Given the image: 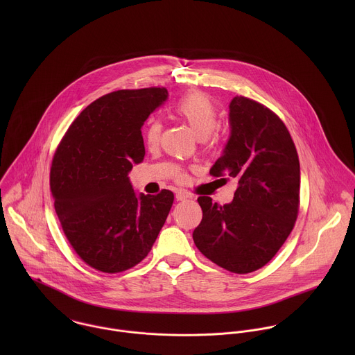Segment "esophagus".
Returning <instances> with one entry per match:
<instances>
[{"label":"esophagus","instance_id":"obj_1","mask_svg":"<svg viewBox=\"0 0 355 355\" xmlns=\"http://www.w3.org/2000/svg\"><path fill=\"white\" fill-rule=\"evenodd\" d=\"M189 198H191V194L189 191H186V190H176V200L178 201H186Z\"/></svg>","mask_w":355,"mask_h":355}]
</instances>
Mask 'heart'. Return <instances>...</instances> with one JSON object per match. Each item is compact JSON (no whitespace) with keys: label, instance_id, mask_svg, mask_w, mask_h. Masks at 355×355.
I'll return each instance as SVG.
<instances>
[{"label":"heart","instance_id":"obj_1","mask_svg":"<svg viewBox=\"0 0 355 355\" xmlns=\"http://www.w3.org/2000/svg\"><path fill=\"white\" fill-rule=\"evenodd\" d=\"M176 117L184 123L191 132L201 141L203 146L213 148L220 141V134L217 130L218 110L216 103L203 93H191L183 97L175 106ZM161 135V125L153 121L145 134L144 141L148 148H155L158 145ZM178 179H182V173H178Z\"/></svg>","mask_w":355,"mask_h":355}]
</instances>
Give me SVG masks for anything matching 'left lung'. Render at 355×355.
Here are the masks:
<instances>
[{
	"instance_id": "8db88e82",
	"label": "left lung",
	"mask_w": 355,
	"mask_h": 355,
	"mask_svg": "<svg viewBox=\"0 0 355 355\" xmlns=\"http://www.w3.org/2000/svg\"><path fill=\"white\" fill-rule=\"evenodd\" d=\"M231 137L210 175L236 178L234 201L200 197L198 250L232 273L266 265L291 234L300 211V158L282 119L269 107L236 96L230 103Z\"/></svg>"
}]
</instances>
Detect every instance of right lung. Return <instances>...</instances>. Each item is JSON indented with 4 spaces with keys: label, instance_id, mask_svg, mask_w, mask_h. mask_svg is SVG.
Here are the masks:
<instances>
[{
    "label": "right lung",
    "instance_id": "right-lung-1",
    "mask_svg": "<svg viewBox=\"0 0 355 355\" xmlns=\"http://www.w3.org/2000/svg\"><path fill=\"white\" fill-rule=\"evenodd\" d=\"M166 97L165 87L102 96L73 120L54 153L51 191L64 235L103 273L139 263L172 207V191L137 197L128 179L145 157L141 128Z\"/></svg>",
    "mask_w": 355,
    "mask_h": 355
}]
</instances>
